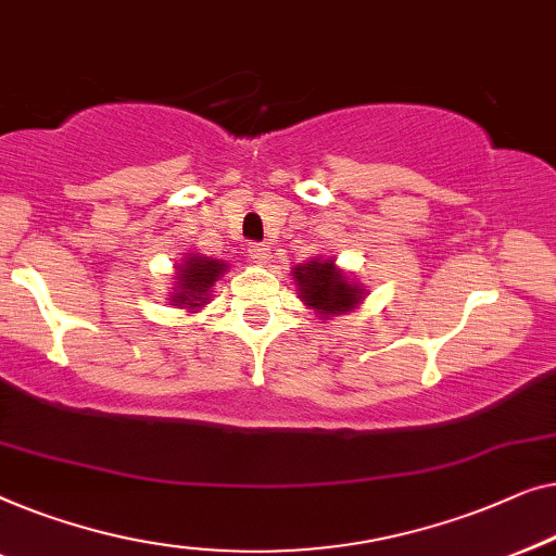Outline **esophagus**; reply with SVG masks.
<instances>
[{"instance_id":"obj_1","label":"esophagus","mask_w":556,"mask_h":556,"mask_svg":"<svg viewBox=\"0 0 556 556\" xmlns=\"http://www.w3.org/2000/svg\"><path fill=\"white\" fill-rule=\"evenodd\" d=\"M247 254H249V260L256 262V264H267L271 260V249L264 247V244H249Z\"/></svg>"}]
</instances>
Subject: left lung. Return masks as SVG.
<instances>
[{"label":"left lung","mask_w":556,"mask_h":556,"mask_svg":"<svg viewBox=\"0 0 556 556\" xmlns=\"http://www.w3.org/2000/svg\"><path fill=\"white\" fill-rule=\"evenodd\" d=\"M292 279L304 307L315 309L319 319L348 315L367 296V289L350 277V271L340 269L334 256H315V260L296 264Z\"/></svg>","instance_id":"obj_1"}]
</instances>
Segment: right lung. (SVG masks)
Returning <instances> with one entry per match:
<instances>
[{
	"mask_svg": "<svg viewBox=\"0 0 556 556\" xmlns=\"http://www.w3.org/2000/svg\"><path fill=\"white\" fill-rule=\"evenodd\" d=\"M174 287L168 292V302L178 309L199 312L211 302V292L218 277L226 275L229 264L224 260H214V256L186 252L184 260H178L174 267Z\"/></svg>",
	"mask_w": 556,
	"mask_h": 556,
	"instance_id": "1",
	"label": "right lung"
}]
</instances>
